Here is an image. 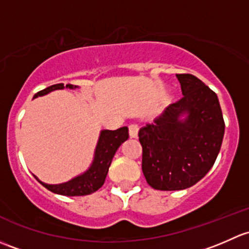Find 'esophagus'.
I'll return each mask as SVG.
<instances>
[{"instance_id": "obj_1", "label": "esophagus", "mask_w": 249, "mask_h": 249, "mask_svg": "<svg viewBox=\"0 0 249 249\" xmlns=\"http://www.w3.org/2000/svg\"><path fill=\"white\" fill-rule=\"evenodd\" d=\"M128 129H129V137L133 138V139H137L138 133H139V127H138V124H130L129 127H128Z\"/></svg>"}]
</instances>
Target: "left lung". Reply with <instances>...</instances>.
<instances>
[{
	"mask_svg": "<svg viewBox=\"0 0 249 249\" xmlns=\"http://www.w3.org/2000/svg\"><path fill=\"white\" fill-rule=\"evenodd\" d=\"M183 97L139 130L142 173L158 191H181L200 181L218 156L224 120L217 94L192 74H176Z\"/></svg>",
	"mask_w": 249,
	"mask_h": 249,
	"instance_id": "8db88e82",
	"label": "left lung"
}]
</instances>
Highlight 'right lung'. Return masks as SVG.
<instances>
[{
	"label": "right lung",
	"mask_w": 249,
	"mask_h": 249,
	"mask_svg": "<svg viewBox=\"0 0 249 249\" xmlns=\"http://www.w3.org/2000/svg\"><path fill=\"white\" fill-rule=\"evenodd\" d=\"M79 89V86L71 85V84H67L66 86L63 84H56V85L49 86L47 89H42L38 93H36L33 96V98L45 96V94L56 91V89ZM128 138H129V134H128L127 127H121L116 130H101L98 142H97L96 148H94L93 160H92V163L89 164V169L86 171H84L83 174H80V175L71 178L67 182H63V183L58 184H49L40 181L37 176H33L45 188L53 192V193L60 194V196H80L93 193V192L98 191L104 184L107 171H109V166L112 162V158H114L115 153H116L120 146Z\"/></svg>",
	"instance_id": "add662e5"
}]
</instances>
